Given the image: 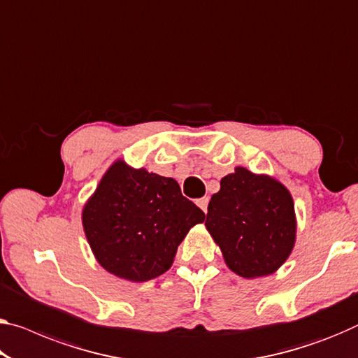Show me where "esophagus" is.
Instances as JSON below:
<instances>
[{
  "label": "esophagus",
  "mask_w": 358,
  "mask_h": 358,
  "mask_svg": "<svg viewBox=\"0 0 358 358\" xmlns=\"http://www.w3.org/2000/svg\"><path fill=\"white\" fill-rule=\"evenodd\" d=\"M208 203H210V198H208V196L198 198V200H196V205H198V206H200V208H201V210H203V211H205V213H206Z\"/></svg>",
  "instance_id": "1"
}]
</instances>
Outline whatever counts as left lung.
Instances as JSON below:
<instances>
[{
    "instance_id": "8db88e82",
    "label": "left lung",
    "mask_w": 358,
    "mask_h": 358,
    "mask_svg": "<svg viewBox=\"0 0 358 358\" xmlns=\"http://www.w3.org/2000/svg\"><path fill=\"white\" fill-rule=\"evenodd\" d=\"M205 225L235 273L264 277L277 271L294 246L293 198L275 179L236 168L211 196Z\"/></svg>"
}]
</instances>
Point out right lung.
I'll use <instances>...</instances> for the list:
<instances>
[{
    "label": "right lung",
    "instance_id": "right-lung-1",
    "mask_svg": "<svg viewBox=\"0 0 358 358\" xmlns=\"http://www.w3.org/2000/svg\"><path fill=\"white\" fill-rule=\"evenodd\" d=\"M205 213L171 178L117 162L83 210L85 232L101 266L131 282L160 277Z\"/></svg>",
    "mask_w": 358,
    "mask_h": 358
}]
</instances>
